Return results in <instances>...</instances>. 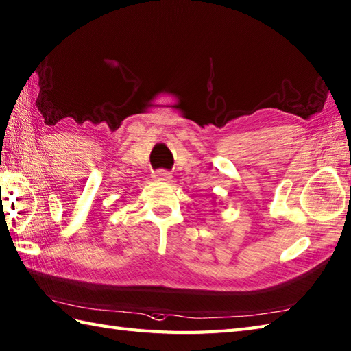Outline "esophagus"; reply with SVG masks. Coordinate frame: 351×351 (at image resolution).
<instances>
[{"label":"esophagus","instance_id":"obj_1","mask_svg":"<svg viewBox=\"0 0 351 351\" xmlns=\"http://www.w3.org/2000/svg\"><path fill=\"white\" fill-rule=\"evenodd\" d=\"M152 178L156 179V181H161V182H167L172 179V176H170V173L166 172V170H157V172L152 173Z\"/></svg>","mask_w":351,"mask_h":351}]
</instances>
